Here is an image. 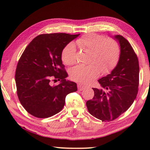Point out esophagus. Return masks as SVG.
I'll return each mask as SVG.
<instances>
[{"mask_svg": "<svg viewBox=\"0 0 150 150\" xmlns=\"http://www.w3.org/2000/svg\"><path fill=\"white\" fill-rule=\"evenodd\" d=\"M77 88L79 91H83V90L85 89V88H87V87L82 84H81V83H79V84L77 85Z\"/></svg>", "mask_w": 150, "mask_h": 150, "instance_id": "obj_1", "label": "esophagus"}]
</instances>
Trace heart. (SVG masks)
I'll return each instance as SVG.
<instances>
[{"mask_svg": "<svg viewBox=\"0 0 150 150\" xmlns=\"http://www.w3.org/2000/svg\"><path fill=\"white\" fill-rule=\"evenodd\" d=\"M75 44L81 50L91 52L90 64L79 65L71 71L70 75L75 81L88 83L99 75L100 70L106 73L117 65L120 55V45L112 38L96 34L85 35L76 40ZM62 59L67 65L76 62V49L72 43L67 44L62 52Z\"/></svg>", "mask_w": 150, "mask_h": 150, "instance_id": "heart-1", "label": "heart"}]
</instances>
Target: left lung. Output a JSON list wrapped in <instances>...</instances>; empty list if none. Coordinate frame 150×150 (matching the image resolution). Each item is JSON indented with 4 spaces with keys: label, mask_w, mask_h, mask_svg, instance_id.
Here are the masks:
<instances>
[{
    "label": "left lung",
    "mask_w": 150,
    "mask_h": 150,
    "mask_svg": "<svg viewBox=\"0 0 150 150\" xmlns=\"http://www.w3.org/2000/svg\"><path fill=\"white\" fill-rule=\"evenodd\" d=\"M120 45L117 65L110 74L98 80L100 88H93L95 95L86 103L88 111L102 122L115 120L132 105L138 92V57L128 40L115 35Z\"/></svg>",
    "instance_id": "1"
}]
</instances>
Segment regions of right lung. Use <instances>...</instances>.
I'll list each match as a JSON object with an SVG mask.
<instances>
[{
	"mask_svg": "<svg viewBox=\"0 0 150 150\" xmlns=\"http://www.w3.org/2000/svg\"><path fill=\"white\" fill-rule=\"evenodd\" d=\"M79 35L40 34L24 50L17 64L15 81L20 102L31 115L45 118L56 115L64 106L66 96L77 91L75 83L65 79L68 75L62 64V52ZM52 80L61 83L52 86Z\"/></svg>",
	"mask_w": 150,
	"mask_h": 150,
	"instance_id": "add662e5",
	"label": "right lung"
}]
</instances>
